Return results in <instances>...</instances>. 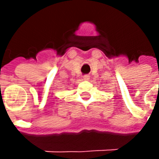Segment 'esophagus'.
<instances>
[{
	"label": "esophagus",
	"instance_id": "1",
	"mask_svg": "<svg viewBox=\"0 0 159 159\" xmlns=\"http://www.w3.org/2000/svg\"><path fill=\"white\" fill-rule=\"evenodd\" d=\"M90 79V76L89 75H85V76H83V80L84 81H89Z\"/></svg>",
	"mask_w": 159,
	"mask_h": 159
}]
</instances>
